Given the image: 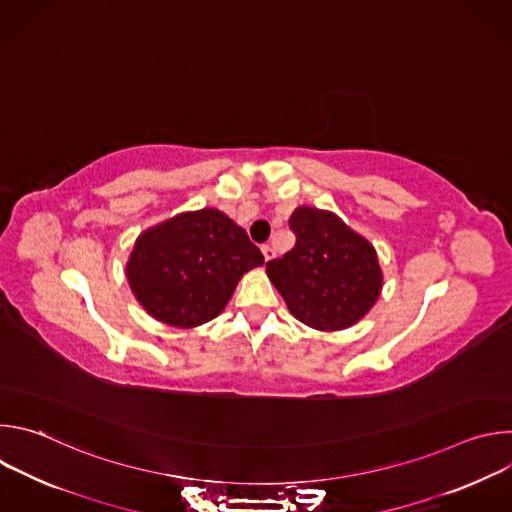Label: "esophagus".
<instances>
[{"instance_id":"34e87169","label":"esophagus","mask_w":512,"mask_h":512,"mask_svg":"<svg viewBox=\"0 0 512 512\" xmlns=\"http://www.w3.org/2000/svg\"><path fill=\"white\" fill-rule=\"evenodd\" d=\"M261 251H263L265 261H271V259H273V255H275V251H273V247H271V245H263V247H261Z\"/></svg>"}]
</instances>
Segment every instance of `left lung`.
Wrapping results in <instances>:
<instances>
[{
	"instance_id": "left-lung-1",
	"label": "left lung",
	"mask_w": 512,
	"mask_h": 512,
	"mask_svg": "<svg viewBox=\"0 0 512 512\" xmlns=\"http://www.w3.org/2000/svg\"><path fill=\"white\" fill-rule=\"evenodd\" d=\"M296 247L267 261V275L289 312L316 330H342L371 310L381 294L373 245L332 212L312 206L289 218Z\"/></svg>"
}]
</instances>
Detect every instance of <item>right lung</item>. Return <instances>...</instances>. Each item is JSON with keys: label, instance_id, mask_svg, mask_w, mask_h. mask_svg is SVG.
<instances>
[{"label": "right lung", "instance_id": "add662e5", "mask_svg": "<svg viewBox=\"0 0 512 512\" xmlns=\"http://www.w3.org/2000/svg\"><path fill=\"white\" fill-rule=\"evenodd\" d=\"M263 265L247 233L214 208L178 214L139 235L127 279L139 304L178 328L223 312L245 271Z\"/></svg>", "mask_w": 512, "mask_h": 512}]
</instances>
